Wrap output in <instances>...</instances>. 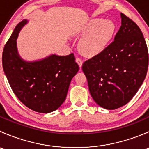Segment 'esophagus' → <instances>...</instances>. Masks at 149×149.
<instances>
[{
	"instance_id": "34e87169",
	"label": "esophagus",
	"mask_w": 149,
	"mask_h": 149,
	"mask_svg": "<svg viewBox=\"0 0 149 149\" xmlns=\"http://www.w3.org/2000/svg\"><path fill=\"white\" fill-rule=\"evenodd\" d=\"M76 63H78V65H79V67L81 68L82 65H83V61H82V60L81 59V58H77L76 59Z\"/></svg>"
}]
</instances>
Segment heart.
Returning <instances> with one entry per match:
<instances>
[{
	"instance_id": "b5f03b06",
	"label": "heart",
	"mask_w": 149,
	"mask_h": 149,
	"mask_svg": "<svg viewBox=\"0 0 149 149\" xmlns=\"http://www.w3.org/2000/svg\"><path fill=\"white\" fill-rule=\"evenodd\" d=\"M117 31L113 21L103 18H95L88 21L82 28L81 33L85 35L79 43L81 52L88 57H94L102 52Z\"/></svg>"
}]
</instances>
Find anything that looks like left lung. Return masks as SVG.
<instances>
[{"mask_svg":"<svg viewBox=\"0 0 149 149\" xmlns=\"http://www.w3.org/2000/svg\"><path fill=\"white\" fill-rule=\"evenodd\" d=\"M120 17L121 26L114 41L82 65L91 97L107 109L128 103L148 70V49L141 30L123 13Z\"/></svg>","mask_w":149,"mask_h":149,"instance_id":"left-lung-1","label":"left lung"}]
</instances>
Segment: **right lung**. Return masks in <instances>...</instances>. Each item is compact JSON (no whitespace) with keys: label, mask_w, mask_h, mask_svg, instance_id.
<instances>
[{"label":"right lung","mask_w":149,"mask_h":149,"mask_svg":"<svg viewBox=\"0 0 149 149\" xmlns=\"http://www.w3.org/2000/svg\"><path fill=\"white\" fill-rule=\"evenodd\" d=\"M28 22L24 19L16 26L4 47L3 68L12 90L25 106L35 112L49 113L64 102L79 67L73 53L66 56L51 54L33 61L22 58L17 38Z\"/></svg>","instance_id":"right-lung-1"}]
</instances>
